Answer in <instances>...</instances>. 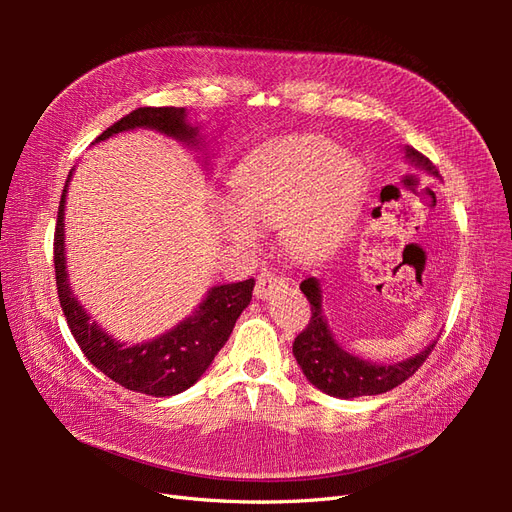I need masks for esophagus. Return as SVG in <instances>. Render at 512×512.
Wrapping results in <instances>:
<instances>
[{
  "label": "esophagus",
  "instance_id": "34e87169",
  "mask_svg": "<svg viewBox=\"0 0 512 512\" xmlns=\"http://www.w3.org/2000/svg\"><path fill=\"white\" fill-rule=\"evenodd\" d=\"M284 284V280L280 275H275L273 271H262L260 275H258V282H256V288H254V294L258 299H267L269 294L273 292V288H277V286H282Z\"/></svg>",
  "mask_w": 512,
  "mask_h": 512
}]
</instances>
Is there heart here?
<instances>
[{
  "label": "heart",
  "mask_w": 512,
  "mask_h": 512,
  "mask_svg": "<svg viewBox=\"0 0 512 512\" xmlns=\"http://www.w3.org/2000/svg\"><path fill=\"white\" fill-rule=\"evenodd\" d=\"M361 170L335 145L314 136L290 138L247 158L235 179L237 205L222 203L218 222L239 245H258V228L280 226L294 258L314 260L344 235L359 205Z\"/></svg>",
  "instance_id": "b5f03b06"
}]
</instances>
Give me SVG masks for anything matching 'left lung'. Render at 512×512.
Returning <instances> with one entry per match:
<instances>
[{"mask_svg": "<svg viewBox=\"0 0 512 512\" xmlns=\"http://www.w3.org/2000/svg\"><path fill=\"white\" fill-rule=\"evenodd\" d=\"M404 158L416 170H425L427 175L440 179L438 168L414 147H404ZM301 290L309 305H312V318H309V324L303 329V333H299L297 339H294L292 354L303 369L305 378L316 389L331 397L354 399L391 391L401 382H406L427 361V356L431 354L433 346H436V342H431L421 352L412 354L410 359L391 365L365 361L361 356H354L337 344L333 331L329 329L327 316L322 312L320 280H316V277H305L301 282Z\"/></svg>", "mask_w": 512, "mask_h": 512, "instance_id": "left-lung-1", "label": "left lung"}]
</instances>
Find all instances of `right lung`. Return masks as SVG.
<instances>
[{
  "instance_id": "add662e5",
  "label": "right lung",
  "mask_w": 512,
  "mask_h": 512,
  "mask_svg": "<svg viewBox=\"0 0 512 512\" xmlns=\"http://www.w3.org/2000/svg\"><path fill=\"white\" fill-rule=\"evenodd\" d=\"M136 128L156 130L164 136L188 145L192 149L205 151V138L200 128L192 126L185 115V108L175 106H143L130 115L106 128L96 143L106 141L119 132H130ZM94 143V145H96ZM207 156V153H205ZM205 166L207 158H203ZM74 170V168H72ZM72 170L64 185L57 211L55 226V282L61 309L68 320V327L81 346L87 361L98 367L104 376L126 386L130 391L145 393L153 397L177 395L200 380L209 369L215 354L222 350L235 329V322L243 309L252 301L254 280L237 284H220L207 290L205 299L194 312L183 318L177 327L162 333L156 339L138 344H123L113 335H108L96 320H91L87 309L72 292L68 265H66V194L72 179Z\"/></svg>"
}]
</instances>
